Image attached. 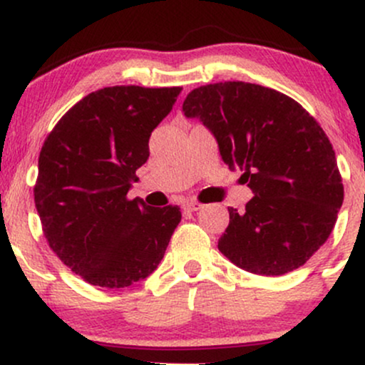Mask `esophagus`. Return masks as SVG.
<instances>
[{"instance_id":"34e87169","label":"esophagus","mask_w":365,"mask_h":365,"mask_svg":"<svg viewBox=\"0 0 365 365\" xmlns=\"http://www.w3.org/2000/svg\"><path fill=\"white\" fill-rule=\"evenodd\" d=\"M183 207H185L187 211H199V209L202 207V204L197 202V200H187V202L183 204Z\"/></svg>"}]
</instances>
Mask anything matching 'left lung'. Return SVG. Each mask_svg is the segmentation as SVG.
<instances>
[{
  "label": "left lung",
  "instance_id": "8db88e82",
  "mask_svg": "<svg viewBox=\"0 0 365 365\" xmlns=\"http://www.w3.org/2000/svg\"><path fill=\"white\" fill-rule=\"evenodd\" d=\"M216 137L223 161L254 192L245 211L228 207L217 249L254 274L282 276L304 266L328 240L343 204L333 145L292 98L249 82L197 87L183 101Z\"/></svg>",
  "mask_w": 365,
  "mask_h": 365
}]
</instances>
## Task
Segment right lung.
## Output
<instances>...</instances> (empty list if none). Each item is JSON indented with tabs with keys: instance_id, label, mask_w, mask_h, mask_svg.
I'll use <instances>...</instances> for the list:
<instances>
[{
	"instance_id": "right-lung-1",
	"label": "right lung",
	"mask_w": 365,
	"mask_h": 365,
	"mask_svg": "<svg viewBox=\"0 0 365 365\" xmlns=\"http://www.w3.org/2000/svg\"><path fill=\"white\" fill-rule=\"evenodd\" d=\"M182 87L115 86L91 92L46 137L34 187L46 240L83 282L125 288L161 262L182 212L127 194L149 137Z\"/></svg>"
}]
</instances>
